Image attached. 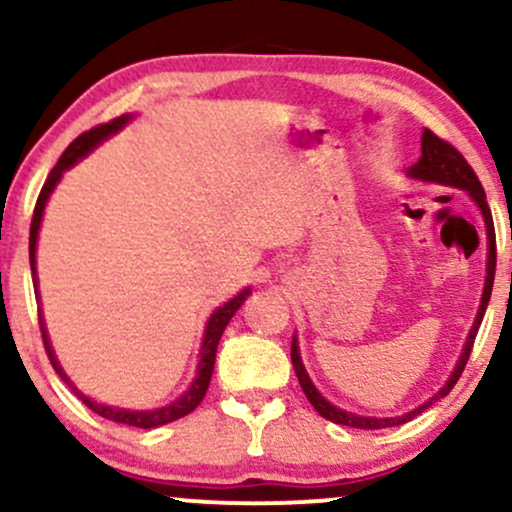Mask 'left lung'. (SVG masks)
Returning <instances> with one entry per match:
<instances>
[{
  "label": "left lung",
  "mask_w": 512,
  "mask_h": 512,
  "mask_svg": "<svg viewBox=\"0 0 512 512\" xmlns=\"http://www.w3.org/2000/svg\"><path fill=\"white\" fill-rule=\"evenodd\" d=\"M407 178L416 180V182H426V185L455 187V190L467 192V195L472 197V202L477 204L481 219H484V226H486V276H484V291H481L477 317H474L472 330H469L467 342H464V346H462V354H460V358H457L455 368H452L450 378L445 380V385L440 387L436 395L428 397L424 404H419V407H414L411 411H404V414H399V416H363V414H354V411H346L342 407H337V404H332L330 399L317 390L313 380H310L308 370H305V366H303L301 349H298V334H293L291 363H293V370H296V375H298V383H301L305 397H308V402L313 404L317 414L325 416V419L332 421V424L363 428V431L402 426V424H407V421L414 419V416H419L421 411H426L431 404H436L438 399H443L452 390V387H455L457 380H460L464 363H467L469 354H472V344H474V339H477L479 325H481V320H484L486 305H489L491 289H493V274H496V236H493V219H491L489 204H486L484 187H481L479 178L474 175L472 166L464 161L462 154L455 149V146H450L448 142H443V139H438L431 129H424V134H421V158L407 170Z\"/></svg>",
  "instance_id": "8db88e82"
}]
</instances>
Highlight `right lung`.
<instances>
[{
  "label": "right lung",
  "instance_id": "right-lung-1",
  "mask_svg": "<svg viewBox=\"0 0 512 512\" xmlns=\"http://www.w3.org/2000/svg\"><path fill=\"white\" fill-rule=\"evenodd\" d=\"M132 120H134V113H125V115L115 117V120L108 122V125H98V127H93L91 132H84L81 137H76L74 142L67 146V151H64V154L60 156L57 166L50 170L48 180H45L43 190H40L38 204H35L33 221H31V243H28V257H31V272H33V286H35V289H38V267H35L38 260H35V252H38L40 226H43V214H45V207H48V202H50V195L55 192V187L60 185L62 175L67 173L69 168H74L76 163L81 161V158H86L93 149H98V146H101L103 142H108L113 134L122 132V129H125ZM250 293H252L250 286H245V289L236 293L231 301L219 305V308H216L214 313L209 315L207 325H204L202 346H199V361H197L195 380H192L190 387H187V390L182 392L178 399H173V402L166 404V407H158V409L113 407V404H105V402H98V399L88 397L86 392H81L79 387L74 385V380L69 378L67 373H64L62 363L57 361L55 349H52V342H50L48 327H45L43 313H40V332H43V342H45V349H48L52 368L57 370V375H60L64 383L72 387L74 395L79 397L88 409H93L98 416H103V419L115 421V424H127V426H134V428H158L163 424H170V421H175V419H182V416H187L190 411H195L199 407V402H202L204 395H207V390H209L211 373H214V361H216V346H219V342H221V334H223V330H226L228 322H231V317L238 313L240 305L248 301ZM35 296H38V301H40V293H35Z\"/></svg>",
  "mask_w": 512,
  "mask_h": 512
}]
</instances>
